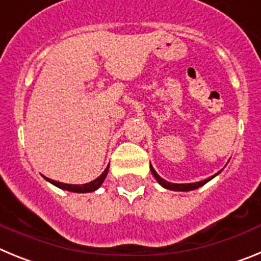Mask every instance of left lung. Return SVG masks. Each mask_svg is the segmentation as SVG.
<instances>
[{
	"label": "left lung",
	"instance_id": "obj_1",
	"mask_svg": "<svg viewBox=\"0 0 261 261\" xmlns=\"http://www.w3.org/2000/svg\"><path fill=\"white\" fill-rule=\"evenodd\" d=\"M150 170H151V174L154 175V177L156 179V181H158L159 184L162 187H165L166 190H171V191H183V192H187V191H193V190H197V188H200L201 186H204V184L208 183L209 180H212L214 176H217V175L220 174H216L213 175V176L208 177V179H205V180H201V181H196V183H187V184H176V183H170V181L165 180V179H162V177L159 176L158 174L155 172V170L153 168V166L150 165Z\"/></svg>",
	"mask_w": 261,
	"mask_h": 261
}]
</instances>
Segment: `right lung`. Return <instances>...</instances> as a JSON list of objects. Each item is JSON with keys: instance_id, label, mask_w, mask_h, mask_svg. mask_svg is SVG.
Masks as SVG:
<instances>
[{"instance_id": "1", "label": "right lung", "mask_w": 261, "mask_h": 261, "mask_svg": "<svg viewBox=\"0 0 261 261\" xmlns=\"http://www.w3.org/2000/svg\"><path fill=\"white\" fill-rule=\"evenodd\" d=\"M108 168H110V165L107 166V168H106L105 171L102 172V175H100V176L96 177L95 180L90 181V183H86V184H82V186H80V184H65V183H60V181L52 180V179H49V177H45V176H44V177H45V180H48V181H49V183H52L53 186L59 187V188H61V190L69 191V192H77V193L94 192V191L98 190L99 187L102 186L103 181H105L106 176H107Z\"/></svg>"}]
</instances>
